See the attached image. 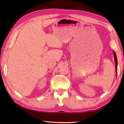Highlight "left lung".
<instances>
[{"instance_id": "left-lung-1", "label": "left lung", "mask_w": 124, "mask_h": 124, "mask_svg": "<svg viewBox=\"0 0 124 124\" xmlns=\"http://www.w3.org/2000/svg\"><path fill=\"white\" fill-rule=\"evenodd\" d=\"M113 55H114V62H115V67H116V78L117 76V65H118V61H117V57L116 55V53L113 51Z\"/></svg>"}]
</instances>
